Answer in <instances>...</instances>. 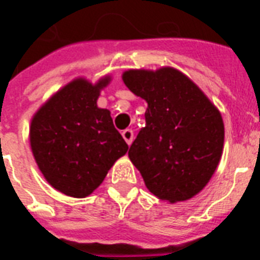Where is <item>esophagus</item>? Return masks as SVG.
<instances>
[{
	"label": "esophagus",
	"instance_id": "34e87169",
	"mask_svg": "<svg viewBox=\"0 0 260 260\" xmlns=\"http://www.w3.org/2000/svg\"><path fill=\"white\" fill-rule=\"evenodd\" d=\"M122 138H124V140L126 142V144L128 146H131V143H132V140H134V131L132 129H124L122 131Z\"/></svg>",
	"mask_w": 260,
	"mask_h": 260
}]
</instances>
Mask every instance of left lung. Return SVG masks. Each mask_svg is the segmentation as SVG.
<instances>
[{"label":"left lung","mask_w":260,"mask_h":260,"mask_svg":"<svg viewBox=\"0 0 260 260\" xmlns=\"http://www.w3.org/2000/svg\"><path fill=\"white\" fill-rule=\"evenodd\" d=\"M122 81L148 104L146 126L128 152L147 189L171 204L194 197L221 159L224 122L218 109L173 67L128 70Z\"/></svg>","instance_id":"obj_1"}]
</instances>
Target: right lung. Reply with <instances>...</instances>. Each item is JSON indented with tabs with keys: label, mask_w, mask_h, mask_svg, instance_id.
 <instances>
[{
	"label": "right lung",
	"mask_w": 260,
	"mask_h": 260,
	"mask_svg": "<svg viewBox=\"0 0 260 260\" xmlns=\"http://www.w3.org/2000/svg\"><path fill=\"white\" fill-rule=\"evenodd\" d=\"M104 77L95 85L78 78L56 91L35 113L30 148L39 169L52 187L75 198L91 194L128 144L113 125L108 109L97 106Z\"/></svg>",
	"instance_id": "obj_1"
}]
</instances>
